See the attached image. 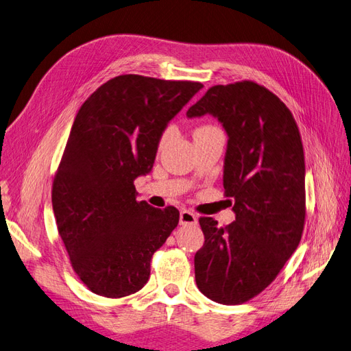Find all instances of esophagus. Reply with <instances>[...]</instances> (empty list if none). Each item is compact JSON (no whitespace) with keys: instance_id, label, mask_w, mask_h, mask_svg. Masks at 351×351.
<instances>
[{"instance_id":"esophagus-1","label":"esophagus","mask_w":351,"mask_h":351,"mask_svg":"<svg viewBox=\"0 0 351 351\" xmlns=\"http://www.w3.org/2000/svg\"><path fill=\"white\" fill-rule=\"evenodd\" d=\"M180 224L187 226V224H197V215L190 210H182L180 212Z\"/></svg>"}]
</instances>
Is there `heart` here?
<instances>
[{
  "instance_id": "heart-1",
  "label": "heart",
  "mask_w": 351,
  "mask_h": 351,
  "mask_svg": "<svg viewBox=\"0 0 351 351\" xmlns=\"http://www.w3.org/2000/svg\"><path fill=\"white\" fill-rule=\"evenodd\" d=\"M202 129H210V125H205V127H200V129H197V130H202ZM165 141H167V132L162 134V137H161V142H159V146H162L164 143H165Z\"/></svg>"
}]
</instances>
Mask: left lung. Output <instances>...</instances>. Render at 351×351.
Here are the masks:
<instances>
[{
	"label": "left lung",
	"mask_w": 351,
	"mask_h": 351,
	"mask_svg": "<svg viewBox=\"0 0 351 351\" xmlns=\"http://www.w3.org/2000/svg\"><path fill=\"white\" fill-rule=\"evenodd\" d=\"M212 114L228 134L224 189L236 221L200 217L205 243L195 254L197 289L221 304H241L277 278L302 240L304 152L285 104L252 80L208 89L187 117Z\"/></svg>",
	"instance_id": "left-lung-1"
}]
</instances>
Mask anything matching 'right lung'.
Returning a JSON list of instances; mask_svg holds the SVG:
<instances>
[{
    "instance_id": "obj_1",
    "label": "right lung",
    "mask_w": 351,
    "mask_h": 351,
    "mask_svg": "<svg viewBox=\"0 0 351 351\" xmlns=\"http://www.w3.org/2000/svg\"><path fill=\"white\" fill-rule=\"evenodd\" d=\"M202 88L123 74L80 107L52 183V209L71 267L92 293L120 299L149 280L154 253L180 212L139 202L133 182L151 171L168 121Z\"/></svg>"
}]
</instances>
